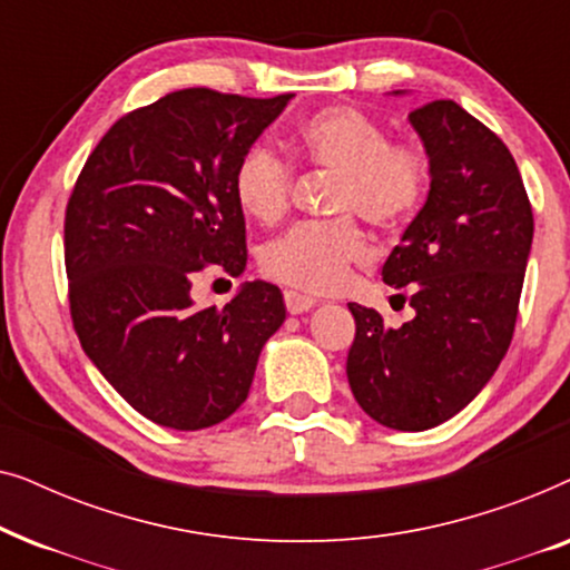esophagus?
Wrapping results in <instances>:
<instances>
[{"label": "esophagus", "mask_w": 570, "mask_h": 570, "mask_svg": "<svg viewBox=\"0 0 570 570\" xmlns=\"http://www.w3.org/2000/svg\"><path fill=\"white\" fill-rule=\"evenodd\" d=\"M285 306L291 314H306L316 306V298H311V295H303L298 291H285Z\"/></svg>", "instance_id": "1"}]
</instances>
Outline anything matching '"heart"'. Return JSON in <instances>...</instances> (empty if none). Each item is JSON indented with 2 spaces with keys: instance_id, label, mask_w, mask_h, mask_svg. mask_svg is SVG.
<instances>
[{
  "instance_id": "b5f03b06",
  "label": "heart",
  "mask_w": 570,
  "mask_h": 570,
  "mask_svg": "<svg viewBox=\"0 0 570 570\" xmlns=\"http://www.w3.org/2000/svg\"><path fill=\"white\" fill-rule=\"evenodd\" d=\"M293 150L311 166L337 174L332 209L361 215L381 233L400 230L428 189V158L412 142H389L386 129L350 106H326L295 127ZM238 205L264 225L287 213L293 168L275 150L254 145L233 176ZM368 259V244L350 217L298 223L262 252V267L279 283L308 293H334L350 269Z\"/></svg>"
}]
</instances>
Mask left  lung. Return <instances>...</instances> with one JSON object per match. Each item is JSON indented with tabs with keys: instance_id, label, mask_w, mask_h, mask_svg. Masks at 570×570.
I'll return each mask as SVG.
<instances>
[{
	"instance_id": "1",
	"label": "left lung",
	"mask_w": 570,
	"mask_h": 570,
	"mask_svg": "<svg viewBox=\"0 0 570 570\" xmlns=\"http://www.w3.org/2000/svg\"><path fill=\"white\" fill-rule=\"evenodd\" d=\"M410 124L425 147L431 189L381 277L407 287L415 318L394 330L379 311L350 303L347 381L376 423L428 431L462 412L501 365L534 217L509 147L462 106L433 100Z\"/></svg>"
}]
</instances>
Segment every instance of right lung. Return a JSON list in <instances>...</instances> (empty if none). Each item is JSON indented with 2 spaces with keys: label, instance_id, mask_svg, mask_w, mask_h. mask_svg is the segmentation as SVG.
<instances>
[{
  "label": "right lung",
  "instance_id": "obj_1",
  "mask_svg": "<svg viewBox=\"0 0 570 570\" xmlns=\"http://www.w3.org/2000/svg\"><path fill=\"white\" fill-rule=\"evenodd\" d=\"M293 96L168 92L121 116L90 153L65 220L69 308L85 355L153 423L202 431L252 389L285 322L277 285L244 283L223 308L194 306L205 267L246 269L236 166Z\"/></svg>",
  "mask_w": 570,
  "mask_h": 570
}]
</instances>
